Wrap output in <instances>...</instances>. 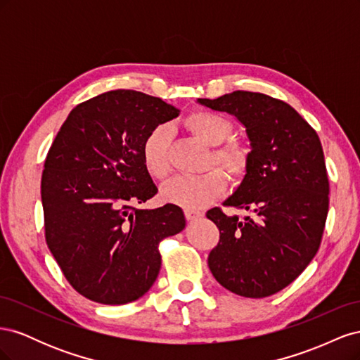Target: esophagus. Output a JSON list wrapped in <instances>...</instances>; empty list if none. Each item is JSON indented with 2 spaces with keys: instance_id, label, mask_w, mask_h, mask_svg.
<instances>
[{
  "instance_id": "obj_1",
  "label": "esophagus",
  "mask_w": 360,
  "mask_h": 360,
  "mask_svg": "<svg viewBox=\"0 0 360 360\" xmlns=\"http://www.w3.org/2000/svg\"><path fill=\"white\" fill-rule=\"evenodd\" d=\"M184 216H186V219H188L189 222H193V221L200 219V217H202L204 213H202L201 210H191V209H186V210H184Z\"/></svg>"
}]
</instances>
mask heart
Returning <instances> with one entry per match:
<instances>
[{
  "label": "heart",
  "instance_id": "obj_1",
  "mask_svg": "<svg viewBox=\"0 0 360 360\" xmlns=\"http://www.w3.org/2000/svg\"><path fill=\"white\" fill-rule=\"evenodd\" d=\"M184 126L204 144L212 146L207 167H219L233 183H240L250 167L248 147L231 136L234 126L226 117L198 110L184 118ZM172 132L167 124L153 127L141 144V159L151 179L163 181L171 174ZM226 186L225 176L219 169H212L198 177H177L162 188V198L184 209L198 210L219 198Z\"/></svg>",
  "mask_w": 360,
  "mask_h": 360
}]
</instances>
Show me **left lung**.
<instances>
[{
	"mask_svg": "<svg viewBox=\"0 0 360 360\" xmlns=\"http://www.w3.org/2000/svg\"><path fill=\"white\" fill-rule=\"evenodd\" d=\"M233 114L250 139V167L224 205L250 210L242 222L221 207L207 212L221 240L209 267L222 287L250 299L290 285L320 248L329 212V177L317 132L294 108L263 93L200 99Z\"/></svg>",
	"mask_w": 360,
	"mask_h": 360,
	"instance_id": "obj_1",
	"label": "left lung"
}]
</instances>
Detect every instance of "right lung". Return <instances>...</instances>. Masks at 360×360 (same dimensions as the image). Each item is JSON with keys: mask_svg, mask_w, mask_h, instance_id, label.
<instances>
[{"mask_svg": "<svg viewBox=\"0 0 360 360\" xmlns=\"http://www.w3.org/2000/svg\"><path fill=\"white\" fill-rule=\"evenodd\" d=\"M177 115L159 97L108 91L73 108L53 139L41 174L45 238L81 296L103 304L143 297L159 275L160 242L186 226L174 204L138 209L158 193L141 144Z\"/></svg>", "mask_w": 360, "mask_h": 360, "instance_id": "obj_1", "label": "right lung"}]
</instances>
